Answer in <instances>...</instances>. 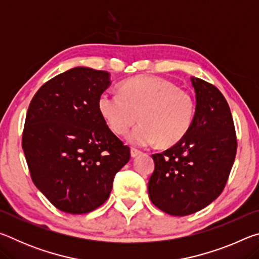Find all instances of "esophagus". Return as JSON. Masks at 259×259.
Returning <instances> with one entry per match:
<instances>
[{
    "instance_id": "1",
    "label": "esophagus",
    "mask_w": 259,
    "mask_h": 259,
    "mask_svg": "<svg viewBox=\"0 0 259 259\" xmlns=\"http://www.w3.org/2000/svg\"><path fill=\"white\" fill-rule=\"evenodd\" d=\"M130 153H131V157H137L138 155L142 154V152L138 151V150H136V148H131Z\"/></svg>"
}]
</instances>
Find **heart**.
Here are the masks:
<instances>
[{"instance_id":"obj_1","label":"heart","mask_w":259,"mask_h":259,"mask_svg":"<svg viewBox=\"0 0 259 259\" xmlns=\"http://www.w3.org/2000/svg\"><path fill=\"white\" fill-rule=\"evenodd\" d=\"M119 94L100 95L98 111L116 135H124L138 117L140 123L126 137L134 145L171 146L190 131L195 115L194 98L175 83L140 75L122 83Z\"/></svg>"}]
</instances>
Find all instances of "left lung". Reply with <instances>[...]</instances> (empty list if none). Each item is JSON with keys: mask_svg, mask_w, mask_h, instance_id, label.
<instances>
[{"mask_svg": "<svg viewBox=\"0 0 259 259\" xmlns=\"http://www.w3.org/2000/svg\"><path fill=\"white\" fill-rule=\"evenodd\" d=\"M195 90V115L181 142L153 154L154 172L148 195L155 207L171 216L200 211L224 190L236 154L233 119L216 87L191 77Z\"/></svg>", "mask_w": 259, "mask_h": 259, "instance_id": "8db88e82", "label": "left lung"}]
</instances>
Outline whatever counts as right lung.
I'll list each match as a JSON object with an SVG mask.
<instances>
[{
    "instance_id": "add662e5",
    "label": "right lung",
    "mask_w": 259,
    "mask_h": 259,
    "mask_svg": "<svg viewBox=\"0 0 259 259\" xmlns=\"http://www.w3.org/2000/svg\"><path fill=\"white\" fill-rule=\"evenodd\" d=\"M109 73L74 67L45 83L29 104L23 150L30 177L64 212L93 211L108 199L130 148L98 111Z\"/></svg>"
}]
</instances>
